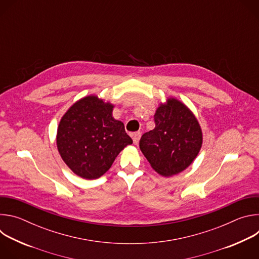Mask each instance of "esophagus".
<instances>
[{
  "mask_svg": "<svg viewBox=\"0 0 259 259\" xmlns=\"http://www.w3.org/2000/svg\"><path fill=\"white\" fill-rule=\"evenodd\" d=\"M140 136H141V133H140V132H135V133L132 134V139H133L134 144H137V143L139 142Z\"/></svg>",
  "mask_w": 259,
  "mask_h": 259,
  "instance_id": "esophagus-1",
  "label": "esophagus"
}]
</instances>
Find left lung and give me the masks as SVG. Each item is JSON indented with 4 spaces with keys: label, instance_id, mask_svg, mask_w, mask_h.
<instances>
[{
    "label": "left lung",
    "instance_id": "1",
    "mask_svg": "<svg viewBox=\"0 0 259 259\" xmlns=\"http://www.w3.org/2000/svg\"><path fill=\"white\" fill-rule=\"evenodd\" d=\"M156 127L145 132L139 147L152 167L163 176L188 168L202 146V131L191 110L174 98L161 104L155 114Z\"/></svg>",
    "mask_w": 259,
    "mask_h": 259
}]
</instances>
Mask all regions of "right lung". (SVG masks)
Wrapping results in <instances>:
<instances>
[{"mask_svg":"<svg viewBox=\"0 0 259 259\" xmlns=\"http://www.w3.org/2000/svg\"><path fill=\"white\" fill-rule=\"evenodd\" d=\"M114 105L87 96L71 105L57 129V149L70 170L96 179L113 165L125 146L132 143L124 124L113 117Z\"/></svg>","mask_w":259,"mask_h":259,"instance_id":"add662e5","label":"right lung"}]
</instances>
